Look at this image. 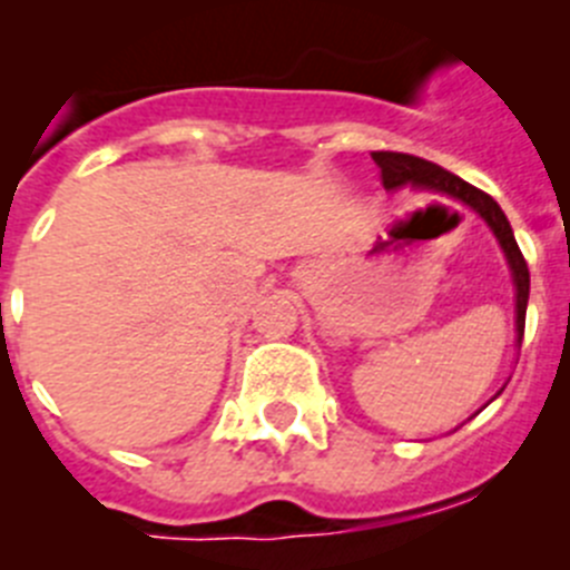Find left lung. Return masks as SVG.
Masks as SVG:
<instances>
[{
  "label": "left lung",
  "mask_w": 570,
  "mask_h": 570,
  "mask_svg": "<svg viewBox=\"0 0 570 570\" xmlns=\"http://www.w3.org/2000/svg\"><path fill=\"white\" fill-rule=\"evenodd\" d=\"M371 156H374L376 168H380L385 190H396L411 185V188L451 196V199L468 205V208L476 210V214L485 219L488 228L493 230V236L500 239V248L508 259V268H511L513 288H517V342H522V334H525V308L528 291H531V274H528L525 256H522L520 245L513 239L511 223H508V216L502 214L500 205L493 203L485 190L473 188V185H468L465 179L454 176L451 170L428 163V159H420V156L396 154V150H374Z\"/></svg>",
  "instance_id": "left-lung-1"
}]
</instances>
